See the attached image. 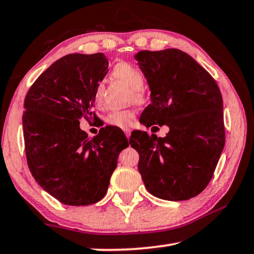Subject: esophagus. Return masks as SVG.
I'll return each instance as SVG.
<instances>
[{
	"mask_svg": "<svg viewBox=\"0 0 254 254\" xmlns=\"http://www.w3.org/2000/svg\"><path fill=\"white\" fill-rule=\"evenodd\" d=\"M124 133H126V135L128 139V137H130V135H131V130H130V128H124Z\"/></svg>",
	"mask_w": 254,
	"mask_h": 254,
	"instance_id": "obj_1",
	"label": "esophagus"
}]
</instances>
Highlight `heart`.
<instances>
[{"mask_svg":"<svg viewBox=\"0 0 254 254\" xmlns=\"http://www.w3.org/2000/svg\"><path fill=\"white\" fill-rule=\"evenodd\" d=\"M114 76L127 83L132 89H134V95L137 101L143 98L141 89L144 86V76L139 68L131 65L128 63H121L114 68ZM103 95V85L98 84L95 91V100L100 102ZM133 118H134V112L131 110H117L112 111L107 115L106 122L112 127H127L131 124Z\"/></svg>","mask_w":254,"mask_h":254,"instance_id":"b5f03b06","label":"heart"}]
</instances>
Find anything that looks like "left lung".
I'll return each mask as SVG.
<instances>
[{
    "label": "left lung",
    "mask_w": 254,
    "mask_h": 254,
    "mask_svg": "<svg viewBox=\"0 0 254 254\" xmlns=\"http://www.w3.org/2000/svg\"><path fill=\"white\" fill-rule=\"evenodd\" d=\"M134 58L151 91V104L140 122L169 127L165 137L132 132L130 144L140 156L137 169L144 186L165 200L192 198L210 182L225 144L220 88L182 50H143Z\"/></svg>",
    "instance_id": "1"
}]
</instances>
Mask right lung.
Instances as JSON below:
<instances>
[{
  "label": "right lung",
  "mask_w": 254,
  "mask_h": 254,
  "mask_svg": "<svg viewBox=\"0 0 254 254\" xmlns=\"http://www.w3.org/2000/svg\"><path fill=\"white\" fill-rule=\"evenodd\" d=\"M109 71L104 54H70L38 77L24 100L25 154L38 185L60 203L95 204L105 196L127 136L102 127L89 139L79 119L92 115L95 91ZM95 117V113H94ZM118 131V130H117Z\"/></svg>",
  "instance_id": "add662e5"
}]
</instances>
